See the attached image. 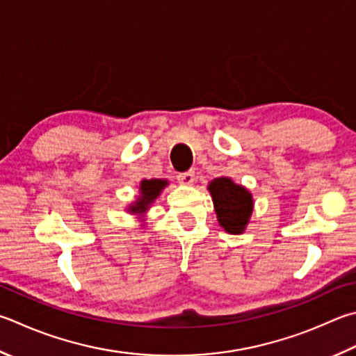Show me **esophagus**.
<instances>
[{"label":"esophagus","mask_w":356,"mask_h":356,"mask_svg":"<svg viewBox=\"0 0 356 356\" xmlns=\"http://www.w3.org/2000/svg\"><path fill=\"white\" fill-rule=\"evenodd\" d=\"M177 180H179V184H180V185H186V186H190V185L195 184V172H193V171H188V172H182V174H179V176H177Z\"/></svg>","instance_id":"esophagus-1"}]
</instances>
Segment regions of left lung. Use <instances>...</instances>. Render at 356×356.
<instances>
[{
	"label": "left lung",
	"mask_w": 356,
	"mask_h": 356,
	"mask_svg": "<svg viewBox=\"0 0 356 356\" xmlns=\"http://www.w3.org/2000/svg\"><path fill=\"white\" fill-rule=\"evenodd\" d=\"M215 207L218 222L230 235L244 234L254 211V197L232 177H216L207 186Z\"/></svg>",
	"instance_id": "8db88e82"
}]
</instances>
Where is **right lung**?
Wrapping results in <instances>:
<instances>
[{
  "label": "right lung",
  "instance_id": "obj_1",
  "mask_svg": "<svg viewBox=\"0 0 356 356\" xmlns=\"http://www.w3.org/2000/svg\"><path fill=\"white\" fill-rule=\"evenodd\" d=\"M170 185L166 179H143L140 182V188H138V196L127 205V213L137 216L141 222V225H145L146 221V213L149 211L151 205L156 202V199L161 195L166 186Z\"/></svg>",
  "mask_w": 356,
  "mask_h": 356
}]
</instances>
